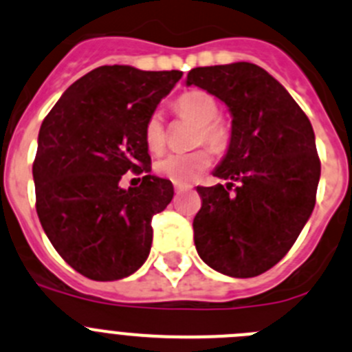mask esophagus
I'll use <instances>...</instances> for the list:
<instances>
[{
    "label": "esophagus",
    "mask_w": 352,
    "mask_h": 352,
    "mask_svg": "<svg viewBox=\"0 0 352 352\" xmlns=\"http://www.w3.org/2000/svg\"><path fill=\"white\" fill-rule=\"evenodd\" d=\"M189 189V186H182V184H175V192L177 195H180V192L187 191Z\"/></svg>",
    "instance_id": "obj_1"
}]
</instances>
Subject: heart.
I'll return each mask as SVG.
<instances>
[{"label": "heart", "mask_w": 352, "mask_h": 352, "mask_svg": "<svg viewBox=\"0 0 352 352\" xmlns=\"http://www.w3.org/2000/svg\"><path fill=\"white\" fill-rule=\"evenodd\" d=\"M175 111L179 116L187 118L198 123L196 131V144L212 147L215 153H224L229 146L231 131L229 126L217 118L219 106L210 94L203 90H191L180 95L175 100ZM144 139L147 147L153 153L163 151L166 144L165 123L160 113H153L144 124ZM212 163V154L208 149L191 151V153H172L156 161L154 170L163 179H168L175 184H189L198 179L199 173L206 170Z\"/></svg>", "instance_id": "b5f03b06"}]
</instances>
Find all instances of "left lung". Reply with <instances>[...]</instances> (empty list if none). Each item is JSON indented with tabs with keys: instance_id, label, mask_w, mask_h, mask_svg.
<instances>
[{
	"instance_id": "left-lung-1",
	"label": "left lung",
	"mask_w": 352,
	"mask_h": 352,
	"mask_svg": "<svg viewBox=\"0 0 352 352\" xmlns=\"http://www.w3.org/2000/svg\"><path fill=\"white\" fill-rule=\"evenodd\" d=\"M186 85L221 98L232 116L213 172L229 182L198 187L196 250L222 274L254 278L288 254L313 213L321 173L313 126L283 85L250 62L191 69Z\"/></svg>"
}]
</instances>
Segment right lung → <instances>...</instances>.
<instances>
[{"label":"right lung","mask_w":352,"mask_h":352,"mask_svg":"<svg viewBox=\"0 0 352 352\" xmlns=\"http://www.w3.org/2000/svg\"><path fill=\"white\" fill-rule=\"evenodd\" d=\"M180 71L102 65L71 85L43 121L32 177L39 222L62 258L95 281L133 274L153 243V215L173 198L149 175L144 124ZM144 173L137 188L120 177Z\"/></svg>","instance_id":"right-lung-1"}]
</instances>
